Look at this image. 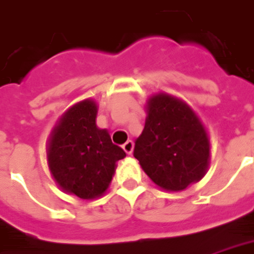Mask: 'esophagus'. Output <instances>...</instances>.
Listing matches in <instances>:
<instances>
[{
	"instance_id": "1",
	"label": "esophagus",
	"mask_w": 254,
	"mask_h": 254,
	"mask_svg": "<svg viewBox=\"0 0 254 254\" xmlns=\"http://www.w3.org/2000/svg\"><path fill=\"white\" fill-rule=\"evenodd\" d=\"M123 150H125L127 154H132V151H134V142H132V140H127V142L123 144Z\"/></svg>"
}]
</instances>
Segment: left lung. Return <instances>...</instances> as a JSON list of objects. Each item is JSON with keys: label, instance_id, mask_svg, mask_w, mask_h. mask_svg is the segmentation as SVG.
<instances>
[{"label": "left lung", "instance_id": "obj_1", "mask_svg": "<svg viewBox=\"0 0 254 254\" xmlns=\"http://www.w3.org/2000/svg\"><path fill=\"white\" fill-rule=\"evenodd\" d=\"M146 108L144 128L134 148L143 171L167 191L201 181L210 162V140L195 112L163 92L152 95Z\"/></svg>", "mask_w": 254, "mask_h": 254}]
</instances>
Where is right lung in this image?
Returning <instances> with one entry per match:
<instances>
[{
    "label": "right lung",
    "instance_id": "add662e5",
    "mask_svg": "<svg viewBox=\"0 0 254 254\" xmlns=\"http://www.w3.org/2000/svg\"><path fill=\"white\" fill-rule=\"evenodd\" d=\"M98 104L85 99L60 118L47 148L51 174L63 191L81 199L103 195L126 152L114 144L107 129L96 126Z\"/></svg>",
    "mask_w": 254,
    "mask_h": 254
}]
</instances>
